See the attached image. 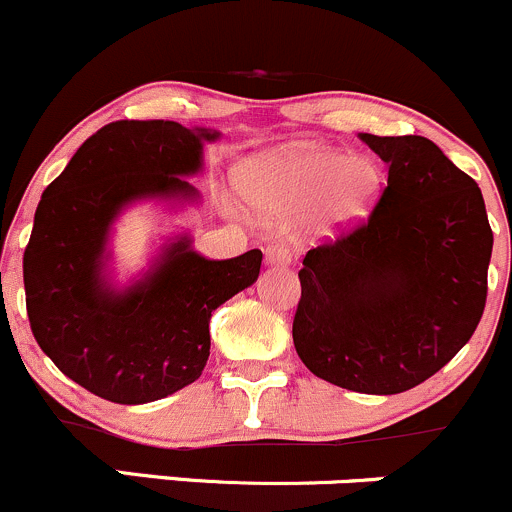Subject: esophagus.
I'll list each match as a JSON object with an SVG mask.
<instances>
[{"mask_svg": "<svg viewBox=\"0 0 512 512\" xmlns=\"http://www.w3.org/2000/svg\"><path fill=\"white\" fill-rule=\"evenodd\" d=\"M293 261L291 251L286 249V246H268L266 249V263L268 266H288V263Z\"/></svg>", "mask_w": 512, "mask_h": 512, "instance_id": "obj_1", "label": "esophagus"}]
</instances>
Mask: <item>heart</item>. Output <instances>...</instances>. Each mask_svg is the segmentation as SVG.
Wrapping results in <instances>:
<instances>
[{
    "label": "heart",
    "mask_w": 512,
    "mask_h": 512,
    "mask_svg": "<svg viewBox=\"0 0 512 512\" xmlns=\"http://www.w3.org/2000/svg\"><path fill=\"white\" fill-rule=\"evenodd\" d=\"M241 194L266 217L295 215V236L333 239L372 214L382 192V170L367 155L330 147H293L246 160L239 167Z\"/></svg>",
    "instance_id": "1"
}]
</instances>
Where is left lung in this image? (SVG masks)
Returning <instances> with one entry per match:
<instances>
[{
    "label": "left lung",
    "instance_id": "left-lung-1",
    "mask_svg": "<svg viewBox=\"0 0 512 512\" xmlns=\"http://www.w3.org/2000/svg\"><path fill=\"white\" fill-rule=\"evenodd\" d=\"M389 167L365 224L303 258L293 345L315 377L362 394L416 387L471 340L493 231L478 184L421 135L360 133Z\"/></svg>",
    "mask_w": 512,
    "mask_h": 512
}]
</instances>
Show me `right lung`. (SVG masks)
<instances>
[{
	"instance_id": "right-lung-1",
	"label": "right lung",
	"mask_w": 512,
	"mask_h": 512,
	"mask_svg": "<svg viewBox=\"0 0 512 512\" xmlns=\"http://www.w3.org/2000/svg\"><path fill=\"white\" fill-rule=\"evenodd\" d=\"M219 138L175 120H115L41 194L24 251L31 333L68 379L108 402H155L199 379L212 313L256 283L261 251L212 261L189 234L165 239L128 283L113 281L120 214L138 202L197 204L187 177L202 172L204 142Z\"/></svg>"
}]
</instances>
